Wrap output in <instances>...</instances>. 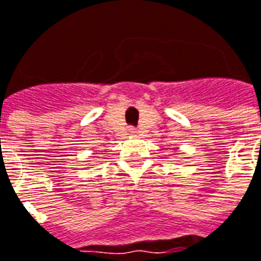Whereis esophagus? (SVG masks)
<instances>
[{
  "label": "esophagus",
  "mask_w": 261,
  "mask_h": 261,
  "mask_svg": "<svg viewBox=\"0 0 261 261\" xmlns=\"http://www.w3.org/2000/svg\"><path fill=\"white\" fill-rule=\"evenodd\" d=\"M129 134L130 135H135V129H129Z\"/></svg>",
  "instance_id": "esophagus-1"
}]
</instances>
